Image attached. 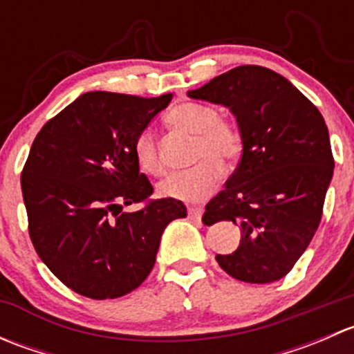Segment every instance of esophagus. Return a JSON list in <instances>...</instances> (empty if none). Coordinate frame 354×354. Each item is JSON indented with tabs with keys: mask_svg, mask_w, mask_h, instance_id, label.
Returning a JSON list of instances; mask_svg holds the SVG:
<instances>
[{
	"mask_svg": "<svg viewBox=\"0 0 354 354\" xmlns=\"http://www.w3.org/2000/svg\"><path fill=\"white\" fill-rule=\"evenodd\" d=\"M202 214H203L202 207H190V209H188V217H190L192 221H200L202 219Z\"/></svg>",
	"mask_w": 354,
	"mask_h": 354,
	"instance_id": "1",
	"label": "esophagus"
}]
</instances>
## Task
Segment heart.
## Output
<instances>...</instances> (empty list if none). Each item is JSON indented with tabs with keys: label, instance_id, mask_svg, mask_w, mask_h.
<instances>
[{
	"label": "heart",
	"instance_id": "heart-1",
	"mask_svg": "<svg viewBox=\"0 0 354 354\" xmlns=\"http://www.w3.org/2000/svg\"><path fill=\"white\" fill-rule=\"evenodd\" d=\"M167 123L174 128L197 135L194 157L198 160L188 169L174 171L157 187L162 197L198 202L212 192L223 176V162L233 160L241 149V137L236 128L219 120V111L212 106L185 102L167 113ZM133 157L142 171L159 176L164 171L157 142L151 130H144L133 142Z\"/></svg>",
	"mask_w": 354,
	"mask_h": 354
}]
</instances>
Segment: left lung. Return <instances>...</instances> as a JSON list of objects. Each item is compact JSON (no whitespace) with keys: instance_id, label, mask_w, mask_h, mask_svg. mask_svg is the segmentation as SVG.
Wrapping results in <instances>:
<instances>
[{"instance_id":"left-lung-1","label":"left lung","mask_w":354,"mask_h":354,"mask_svg":"<svg viewBox=\"0 0 354 354\" xmlns=\"http://www.w3.org/2000/svg\"><path fill=\"white\" fill-rule=\"evenodd\" d=\"M188 97L230 109L243 145L226 188L203 214L207 226L231 221L241 227L238 248L216 255L217 263L243 283L279 281L322 219L334 174L326 121L288 78L257 65L233 68Z\"/></svg>"}]
</instances>
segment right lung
Instances as JSON below:
<instances>
[{"instance_id":"right-lung-1","label":"right lung","mask_w":354,"mask_h":354,"mask_svg":"<svg viewBox=\"0 0 354 354\" xmlns=\"http://www.w3.org/2000/svg\"><path fill=\"white\" fill-rule=\"evenodd\" d=\"M171 99L87 92L32 144L22 171L30 240L48 269L78 295L111 299L137 289L154 267L167 224L187 217L174 198L123 212V205L151 197L133 142Z\"/></svg>"}]
</instances>
